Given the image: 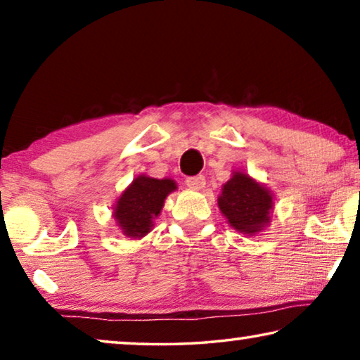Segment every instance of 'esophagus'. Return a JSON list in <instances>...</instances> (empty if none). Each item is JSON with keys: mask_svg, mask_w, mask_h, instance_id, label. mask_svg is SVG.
I'll return each instance as SVG.
<instances>
[{"mask_svg": "<svg viewBox=\"0 0 360 360\" xmlns=\"http://www.w3.org/2000/svg\"><path fill=\"white\" fill-rule=\"evenodd\" d=\"M205 185H206V179L203 175L188 176V179H186V186L191 190H201V188H205Z\"/></svg>", "mask_w": 360, "mask_h": 360, "instance_id": "34e87169", "label": "esophagus"}]
</instances>
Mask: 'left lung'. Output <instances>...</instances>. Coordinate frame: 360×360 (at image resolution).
<instances>
[{"label": "left lung", "instance_id": "8db88e82", "mask_svg": "<svg viewBox=\"0 0 360 360\" xmlns=\"http://www.w3.org/2000/svg\"><path fill=\"white\" fill-rule=\"evenodd\" d=\"M218 206L236 231L252 236L270 223L274 195L248 174L234 172L223 185Z\"/></svg>", "mask_w": 360, "mask_h": 360}]
</instances>
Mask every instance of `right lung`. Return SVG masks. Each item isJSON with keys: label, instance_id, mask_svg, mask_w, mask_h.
Wrapping results in <instances>:
<instances>
[{"label": "right lung", "instance_id": "obj_1", "mask_svg": "<svg viewBox=\"0 0 360 360\" xmlns=\"http://www.w3.org/2000/svg\"><path fill=\"white\" fill-rule=\"evenodd\" d=\"M174 190H176V184L170 179L159 180L139 175L132 180L116 201L112 213L122 234L132 239L144 238L160 214L165 198Z\"/></svg>", "mask_w": 360, "mask_h": 360}]
</instances>
